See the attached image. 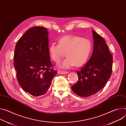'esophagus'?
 <instances>
[{"mask_svg": "<svg viewBox=\"0 0 126 126\" xmlns=\"http://www.w3.org/2000/svg\"><path fill=\"white\" fill-rule=\"evenodd\" d=\"M58 73L59 74H67L68 73V72L64 71H62V70H59L58 71Z\"/></svg>", "mask_w": 126, "mask_h": 126, "instance_id": "esophagus-1", "label": "esophagus"}]
</instances>
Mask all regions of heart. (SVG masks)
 I'll list each match as a JSON object with an SVG mask.
<instances>
[{"label": "heart", "mask_w": 126, "mask_h": 126, "mask_svg": "<svg viewBox=\"0 0 126 126\" xmlns=\"http://www.w3.org/2000/svg\"><path fill=\"white\" fill-rule=\"evenodd\" d=\"M92 50V44L88 39L77 36L67 35L58 40V44H52L49 47L51 59L59 63L65 55L66 59L59 64V67L68 69L73 66L79 67L87 61Z\"/></svg>", "instance_id": "heart-1"}]
</instances>
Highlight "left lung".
Masks as SVG:
<instances>
[{
  "label": "left lung",
  "mask_w": 126,
  "mask_h": 126,
  "mask_svg": "<svg viewBox=\"0 0 126 126\" xmlns=\"http://www.w3.org/2000/svg\"><path fill=\"white\" fill-rule=\"evenodd\" d=\"M93 52L88 62L77 71L78 80L71 86L73 92L81 97L94 95L104 87L112 72V56L105 40L92 30Z\"/></svg>",
  "instance_id": "8db88e82"
}]
</instances>
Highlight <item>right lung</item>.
I'll return each instance as SVG.
<instances>
[{"mask_svg":"<svg viewBox=\"0 0 126 126\" xmlns=\"http://www.w3.org/2000/svg\"><path fill=\"white\" fill-rule=\"evenodd\" d=\"M46 28L33 27L17 41L14 65L19 84L34 96L46 94L57 71L51 69Z\"/></svg>","mask_w":126,"mask_h":126,"instance_id":"obj_1","label":"right lung"}]
</instances>
